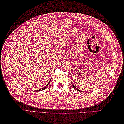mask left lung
I'll list each match as a JSON object with an SVG mask.
<instances>
[{
	"label": "left lung",
	"mask_w": 124,
	"mask_h": 124,
	"mask_svg": "<svg viewBox=\"0 0 124 124\" xmlns=\"http://www.w3.org/2000/svg\"><path fill=\"white\" fill-rule=\"evenodd\" d=\"M72 86L73 87V88H74L75 89H76L77 90H78V91H79V92H82V91H81V90H79V89H77V88H75V86H74V85H73V83H72Z\"/></svg>",
	"instance_id": "8db88e82"
}]
</instances>
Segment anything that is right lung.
<instances>
[{"instance_id": "obj_1", "label": "right lung", "mask_w": 124, "mask_h": 124, "mask_svg": "<svg viewBox=\"0 0 124 124\" xmlns=\"http://www.w3.org/2000/svg\"><path fill=\"white\" fill-rule=\"evenodd\" d=\"M49 82L47 83V85H46V86H45L44 88H42V89H39V90H38V91H41V90H44V89H46V88H47V87L48 86V85H49ZM36 91H37V90H36ZM35 92H36V90H35Z\"/></svg>"}]
</instances>
